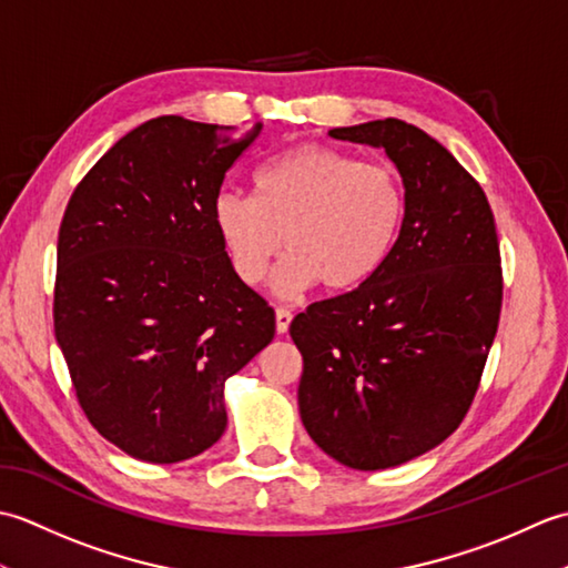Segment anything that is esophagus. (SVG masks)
<instances>
[{
	"mask_svg": "<svg viewBox=\"0 0 568 568\" xmlns=\"http://www.w3.org/2000/svg\"><path fill=\"white\" fill-rule=\"evenodd\" d=\"M291 322H293L291 310H287V307L275 310V329H277V334H285L287 329H291Z\"/></svg>",
	"mask_w": 568,
	"mask_h": 568,
	"instance_id": "34e87169",
	"label": "esophagus"
}]
</instances>
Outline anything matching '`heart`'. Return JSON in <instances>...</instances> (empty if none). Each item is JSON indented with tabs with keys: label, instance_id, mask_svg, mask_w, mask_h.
<instances>
[{
	"label": "heart",
	"instance_id": "obj_1",
	"mask_svg": "<svg viewBox=\"0 0 568 568\" xmlns=\"http://www.w3.org/2000/svg\"><path fill=\"white\" fill-rule=\"evenodd\" d=\"M405 190L385 163H361L342 149L303 143L253 173V195L222 190L212 224L241 283L258 285L277 248V295L322 285L346 293L368 283L397 244Z\"/></svg>",
	"mask_w": 568,
	"mask_h": 568
}]
</instances>
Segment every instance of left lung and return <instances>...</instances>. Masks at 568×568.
<instances>
[{"label": "left lung", "mask_w": 568, "mask_h": 568, "mask_svg": "<svg viewBox=\"0 0 568 568\" xmlns=\"http://www.w3.org/2000/svg\"><path fill=\"white\" fill-rule=\"evenodd\" d=\"M383 149L405 187V220L383 268L293 320L297 405L324 454L393 468L462 425L496 339L503 273L486 192L425 131L378 119L329 131Z\"/></svg>", "instance_id": "obj_1"}]
</instances>
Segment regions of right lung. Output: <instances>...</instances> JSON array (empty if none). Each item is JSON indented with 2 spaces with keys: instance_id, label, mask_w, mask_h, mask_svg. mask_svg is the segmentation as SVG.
I'll return each mask as SVG.
<instances>
[{
  "instance_id": "add662e5",
  "label": "right lung",
  "mask_w": 568,
  "mask_h": 568,
  "mask_svg": "<svg viewBox=\"0 0 568 568\" xmlns=\"http://www.w3.org/2000/svg\"><path fill=\"white\" fill-rule=\"evenodd\" d=\"M261 129L151 119L68 202L55 339L92 427L139 462L210 449L226 429V378L273 342V307L239 281L212 224L226 171Z\"/></svg>"
}]
</instances>
